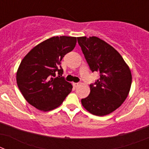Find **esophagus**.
I'll return each mask as SVG.
<instances>
[{"label": "esophagus", "instance_id": "esophagus-1", "mask_svg": "<svg viewBox=\"0 0 149 149\" xmlns=\"http://www.w3.org/2000/svg\"><path fill=\"white\" fill-rule=\"evenodd\" d=\"M81 84H80V83H73V86H75V87H77L78 86H80Z\"/></svg>", "mask_w": 149, "mask_h": 149}]
</instances>
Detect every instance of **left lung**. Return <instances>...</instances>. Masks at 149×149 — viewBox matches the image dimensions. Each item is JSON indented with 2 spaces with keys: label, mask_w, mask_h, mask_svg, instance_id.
Instances as JSON below:
<instances>
[{
  "label": "left lung",
  "mask_w": 149,
  "mask_h": 149,
  "mask_svg": "<svg viewBox=\"0 0 149 149\" xmlns=\"http://www.w3.org/2000/svg\"><path fill=\"white\" fill-rule=\"evenodd\" d=\"M83 54L92 72L100 78L89 85L90 93L81 100L83 107L93 115L111 113L125 101L131 89L132 76L120 54L96 36L77 37Z\"/></svg>",
  "instance_id": "1"
}]
</instances>
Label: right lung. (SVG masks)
<instances>
[{
    "label": "right lung",
    "instance_id": "right-lung-1",
    "mask_svg": "<svg viewBox=\"0 0 149 149\" xmlns=\"http://www.w3.org/2000/svg\"><path fill=\"white\" fill-rule=\"evenodd\" d=\"M76 42V37L54 36L35 46L24 57L17 71L16 81L30 104L41 111H49L60 106L72 92V85L62 77L60 64Z\"/></svg>",
    "mask_w": 149,
    "mask_h": 149
}]
</instances>
